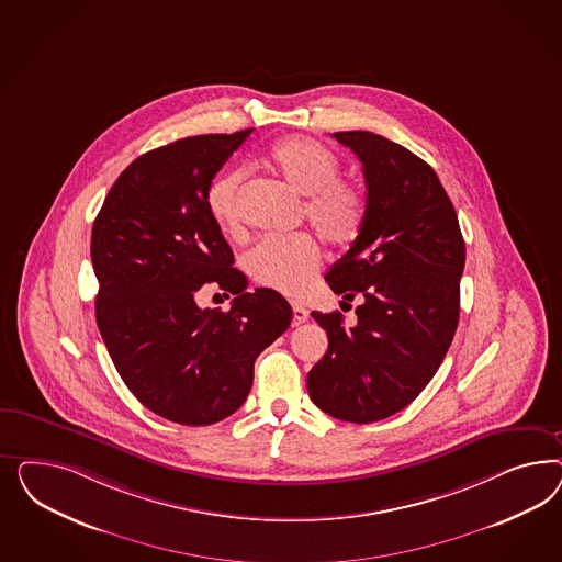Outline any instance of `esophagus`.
Instances as JSON below:
<instances>
[{
  "mask_svg": "<svg viewBox=\"0 0 562 562\" xmlns=\"http://www.w3.org/2000/svg\"><path fill=\"white\" fill-rule=\"evenodd\" d=\"M306 319H308V311L301 305H292V325L299 327L305 324Z\"/></svg>",
  "mask_w": 562,
  "mask_h": 562,
  "instance_id": "34e87169",
  "label": "esophagus"
}]
</instances>
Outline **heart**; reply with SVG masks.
I'll use <instances>...</instances> for the list:
<instances>
[{
	"mask_svg": "<svg viewBox=\"0 0 562 562\" xmlns=\"http://www.w3.org/2000/svg\"><path fill=\"white\" fill-rule=\"evenodd\" d=\"M263 167L303 195V216L308 226L334 247L358 237L367 218V193L362 186L340 175L338 156L311 137L278 139L263 154ZM245 170L228 169L212 179L205 205L226 231L240 222V189ZM319 266V249L306 235L261 238L243 257V268L257 284L296 296L306 289Z\"/></svg>",
	"mask_w": 562,
	"mask_h": 562,
	"instance_id": "b5f03b06",
	"label": "heart"
}]
</instances>
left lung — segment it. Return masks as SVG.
<instances>
[{
	"label": "left lung",
	"mask_w": 562,
	"mask_h": 562,
	"mask_svg": "<svg viewBox=\"0 0 562 562\" xmlns=\"http://www.w3.org/2000/svg\"><path fill=\"white\" fill-rule=\"evenodd\" d=\"M331 136L362 162L367 218L325 280L341 305H360L352 327L340 311L311 313L329 344L306 390L325 414L369 425L406 408L441 367L460 322L465 243L423 158L371 132Z\"/></svg>",
	"instance_id": "left-lung-1"
}]
</instances>
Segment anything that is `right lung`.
I'll list each match as a JSON object with an SVG mask.
<instances>
[{"mask_svg":"<svg viewBox=\"0 0 562 562\" xmlns=\"http://www.w3.org/2000/svg\"><path fill=\"white\" fill-rule=\"evenodd\" d=\"M251 132L183 137L142 154L92 226L104 346L130 392L177 425H214L237 412L256 358L292 319L280 292L245 290L205 205L207 186ZM204 283L236 294L231 312L196 306Z\"/></svg>","mask_w":562,"mask_h":562,"instance_id":"obj_1","label":"right lung"}]
</instances>
